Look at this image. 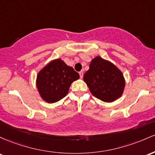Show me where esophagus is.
I'll use <instances>...</instances> for the list:
<instances>
[{"label": "esophagus", "mask_w": 155, "mask_h": 155, "mask_svg": "<svg viewBox=\"0 0 155 155\" xmlns=\"http://www.w3.org/2000/svg\"><path fill=\"white\" fill-rule=\"evenodd\" d=\"M79 74H80V77L81 78H83V71H81V72H79Z\"/></svg>", "instance_id": "1"}]
</instances>
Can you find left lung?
I'll use <instances>...</instances> for the list:
<instances>
[{"mask_svg": "<svg viewBox=\"0 0 155 155\" xmlns=\"http://www.w3.org/2000/svg\"><path fill=\"white\" fill-rule=\"evenodd\" d=\"M83 80L92 94L106 102H114L121 97L124 88V79L121 71L100 56L91 61Z\"/></svg>", "mask_w": 155, "mask_h": 155, "instance_id": "left-lung-1", "label": "left lung"}]
</instances>
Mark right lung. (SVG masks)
I'll list each match as a JSON object with an SVG mask.
<instances>
[{
	"label": "right lung",
	"instance_id": "add662e5",
	"mask_svg": "<svg viewBox=\"0 0 155 155\" xmlns=\"http://www.w3.org/2000/svg\"><path fill=\"white\" fill-rule=\"evenodd\" d=\"M79 78V74L72 67L61 59H56L39 72L36 86L43 100L53 103L63 99L68 93L72 83Z\"/></svg>",
	"mask_w": 155,
	"mask_h": 155
}]
</instances>
